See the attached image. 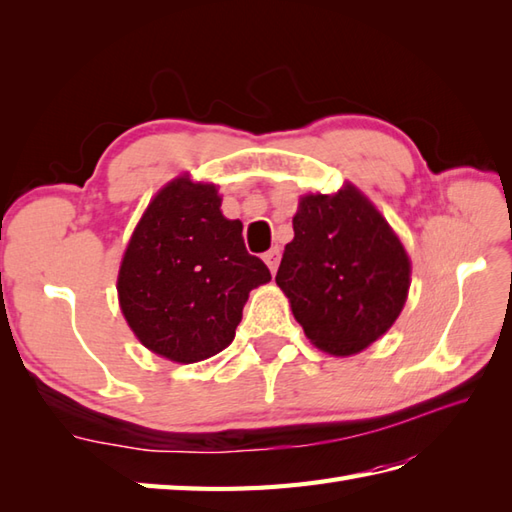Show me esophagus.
Returning a JSON list of instances; mask_svg holds the SVG:
<instances>
[{"mask_svg":"<svg viewBox=\"0 0 512 512\" xmlns=\"http://www.w3.org/2000/svg\"><path fill=\"white\" fill-rule=\"evenodd\" d=\"M279 259H281V253H279V248L275 246V248H270L268 253L264 255V262L268 264V268H270V273H277V266H279Z\"/></svg>","mask_w":512,"mask_h":512,"instance_id":"1","label":"esophagus"}]
</instances>
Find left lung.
I'll return each mask as SVG.
<instances>
[{
	"label": "left lung",
	"mask_w": 512,
	"mask_h": 512,
	"mask_svg": "<svg viewBox=\"0 0 512 512\" xmlns=\"http://www.w3.org/2000/svg\"><path fill=\"white\" fill-rule=\"evenodd\" d=\"M277 286L323 352L350 356L380 339L407 301L411 264L396 233L352 184L303 195Z\"/></svg>",
	"instance_id": "1"
}]
</instances>
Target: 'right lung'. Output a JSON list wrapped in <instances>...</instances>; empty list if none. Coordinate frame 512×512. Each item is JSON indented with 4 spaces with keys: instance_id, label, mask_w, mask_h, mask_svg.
I'll return each mask as SVG.
<instances>
[{
    "instance_id": "obj_1",
    "label": "right lung",
    "mask_w": 512,
    "mask_h": 512,
    "mask_svg": "<svg viewBox=\"0 0 512 512\" xmlns=\"http://www.w3.org/2000/svg\"><path fill=\"white\" fill-rule=\"evenodd\" d=\"M215 184L176 178L140 217L118 270V301L138 341L176 363L231 345L248 292L270 281L226 220Z\"/></svg>"
}]
</instances>
